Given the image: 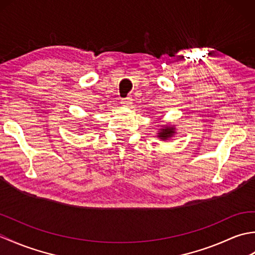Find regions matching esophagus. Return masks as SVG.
Segmentation results:
<instances>
[{"mask_svg": "<svg viewBox=\"0 0 255 255\" xmlns=\"http://www.w3.org/2000/svg\"><path fill=\"white\" fill-rule=\"evenodd\" d=\"M122 104L123 106H126V107H130L132 104V100L131 97H126V99L122 100Z\"/></svg>", "mask_w": 255, "mask_h": 255, "instance_id": "1", "label": "esophagus"}]
</instances>
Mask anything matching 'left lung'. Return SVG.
I'll return each instance as SVG.
<instances>
[{
    "label": "left lung",
    "mask_w": 255,
    "mask_h": 255,
    "mask_svg": "<svg viewBox=\"0 0 255 255\" xmlns=\"http://www.w3.org/2000/svg\"><path fill=\"white\" fill-rule=\"evenodd\" d=\"M161 128L158 130V136L156 138H159L162 141H164V140H169L170 138L174 137V134L176 133V128L174 125H161L160 126Z\"/></svg>",
    "instance_id": "left-lung-1"
}]
</instances>
